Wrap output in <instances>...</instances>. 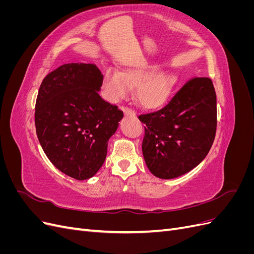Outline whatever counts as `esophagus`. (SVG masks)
<instances>
[{
	"label": "esophagus",
	"mask_w": 254,
	"mask_h": 254,
	"mask_svg": "<svg viewBox=\"0 0 254 254\" xmlns=\"http://www.w3.org/2000/svg\"><path fill=\"white\" fill-rule=\"evenodd\" d=\"M123 111H124L125 115H130V117H135V113L131 110V109H128V108H123Z\"/></svg>",
	"instance_id": "obj_1"
}]
</instances>
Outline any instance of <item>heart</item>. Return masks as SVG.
Listing matches in <instances>:
<instances>
[{"instance_id":"b5f03b06","label":"heart","mask_w":254,"mask_h":254,"mask_svg":"<svg viewBox=\"0 0 254 254\" xmlns=\"http://www.w3.org/2000/svg\"><path fill=\"white\" fill-rule=\"evenodd\" d=\"M157 64H135L117 70H107L103 80L105 96L117 103L135 90V101L144 109H157L171 97L178 80L172 71H159Z\"/></svg>"}]
</instances>
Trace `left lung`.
<instances>
[{
  "mask_svg": "<svg viewBox=\"0 0 254 254\" xmlns=\"http://www.w3.org/2000/svg\"><path fill=\"white\" fill-rule=\"evenodd\" d=\"M146 125L142 151L152 175L174 179L195 168L210 151L216 133V93L210 78L183 84L164 108L141 114Z\"/></svg>",
  "mask_w": 254,
  "mask_h": 254,
  "instance_id": "8db88e82",
  "label": "left lung"
}]
</instances>
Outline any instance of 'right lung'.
Instances as JSON below:
<instances>
[{
  "label": "right lung",
  "instance_id": "1",
  "mask_svg": "<svg viewBox=\"0 0 254 254\" xmlns=\"http://www.w3.org/2000/svg\"><path fill=\"white\" fill-rule=\"evenodd\" d=\"M104 76L96 64L70 63L45 76L37 96L38 140L56 168L76 180L93 177L123 111L99 96Z\"/></svg>",
  "mask_w": 254,
  "mask_h": 254
}]
</instances>
